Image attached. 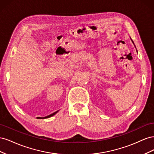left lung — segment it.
Returning <instances> with one entry per match:
<instances>
[{"label":"left lung","instance_id":"obj_1","mask_svg":"<svg viewBox=\"0 0 154 154\" xmlns=\"http://www.w3.org/2000/svg\"><path fill=\"white\" fill-rule=\"evenodd\" d=\"M130 40H132V43H133V44L134 45V47H135V48H136V45H135V44H134V42H133V40H132V38H130ZM136 52L137 53V49H136Z\"/></svg>","mask_w":154,"mask_h":154}]
</instances>
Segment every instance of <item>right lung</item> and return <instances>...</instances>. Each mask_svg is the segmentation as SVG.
Segmentation results:
<instances>
[{"mask_svg":"<svg viewBox=\"0 0 154 154\" xmlns=\"http://www.w3.org/2000/svg\"><path fill=\"white\" fill-rule=\"evenodd\" d=\"M58 111H59V110H57V112H54V113H53V114H50V115H49V116H45V117H43V118H40V117H38V118H38V119H45V118H50V117H51V116H54V114H57Z\"/></svg>","mask_w":154,"mask_h":154,"instance_id":"add662e5","label":"right lung"}]
</instances>
